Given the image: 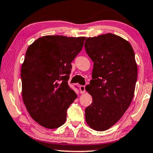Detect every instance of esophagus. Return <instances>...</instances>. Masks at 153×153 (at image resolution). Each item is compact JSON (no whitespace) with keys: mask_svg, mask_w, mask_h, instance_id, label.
Listing matches in <instances>:
<instances>
[{"mask_svg":"<svg viewBox=\"0 0 153 153\" xmlns=\"http://www.w3.org/2000/svg\"><path fill=\"white\" fill-rule=\"evenodd\" d=\"M80 93L81 94H83V93H85V87L84 85H80Z\"/></svg>","mask_w":153,"mask_h":153,"instance_id":"34e87169","label":"esophagus"}]
</instances>
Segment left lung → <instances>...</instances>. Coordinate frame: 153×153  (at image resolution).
<instances>
[{"instance_id": "obj_1", "label": "left lung", "mask_w": 153, "mask_h": 153, "mask_svg": "<svg viewBox=\"0 0 153 153\" xmlns=\"http://www.w3.org/2000/svg\"><path fill=\"white\" fill-rule=\"evenodd\" d=\"M86 53L93 60L90 84L85 87L93 97L86 108L85 120L92 129L105 131L122 117L135 93L137 66L130 43L116 35L88 38Z\"/></svg>"}]
</instances>
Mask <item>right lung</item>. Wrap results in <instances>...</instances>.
Here are the masks:
<instances>
[{"mask_svg":"<svg viewBox=\"0 0 153 153\" xmlns=\"http://www.w3.org/2000/svg\"><path fill=\"white\" fill-rule=\"evenodd\" d=\"M85 37L45 36L29 45L21 66L22 97L30 117L44 128L65 123L67 110L77 95L68 85L71 62Z\"/></svg>","mask_w":153,"mask_h":153,"instance_id":"add662e5","label":"right lung"}]
</instances>
